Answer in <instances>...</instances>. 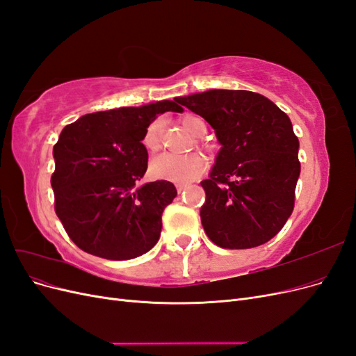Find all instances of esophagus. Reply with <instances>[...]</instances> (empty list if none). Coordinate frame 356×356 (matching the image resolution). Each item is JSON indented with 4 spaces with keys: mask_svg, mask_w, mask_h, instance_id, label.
Listing matches in <instances>:
<instances>
[{
    "mask_svg": "<svg viewBox=\"0 0 356 356\" xmlns=\"http://www.w3.org/2000/svg\"><path fill=\"white\" fill-rule=\"evenodd\" d=\"M186 188H188V184H177V191L182 193Z\"/></svg>",
    "mask_w": 356,
    "mask_h": 356,
    "instance_id": "1",
    "label": "esophagus"
}]
</instances>
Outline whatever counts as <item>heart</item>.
Here are the masks:
<instances>
[{
	"instance_id": "1",
	"label": "heart",
	"mask_w": 356,
	"mask_h": 356,
	"mask_svg": "<svg viewBox=\"0 0 356 356\" xmlns=\"http://www.w3.org/2000/svg\"><path fill=\"white\" fill-rule=\"evenodd\" d=\"M182 124L190 134L195 136H202L207 132V123L200 117L187 115L182 118ZM165 120L156 118L149 123L143 135V145L149 153H154L161 145V131H163ZM207 169V160L199 153H191L186 156L175 154H160L149 163V175L157 179H166L178 184H187V182L199 178L203 170Z\"/></svg>"
}]
</instances>
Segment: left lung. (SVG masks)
<instances>
[{
    "label": "left lung",
    "instance_id": "left-lung-1",
    "mask_svg": "<svg viewBox=\"0 0 356 356\" xmlns=\"http://www.w3.org/2000/svg\"><path fill=\"white\" fill-rule=\"evenodd\" d=\"M177 101L203 117L221 144L209 179L200 182L208 238L229 250L268 242L293 213L300 177V144L289 117L250 90L215 89Z\"/></svg>",
    "mask_w": 356,
    "mask_h": 356
}]
</instances>
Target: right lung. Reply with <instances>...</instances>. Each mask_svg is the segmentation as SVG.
I'll return each instance as SVG.
<instances>
[{"mask_svg":"<svg viewBox=\"0 0 356 356\" xmlns=\"http://www.w3.org/2000/svg\"><path fill=\"white\" fill-rule=\"evenodd\" d=\"M181 113L178 101L86 114L53 147L55 211L71 241L106 260H131L157 243L161 213L177 196L169 181L138 186L147 170L143 145L157 114Z\"/></svg>","mask_w":356,"mask_h":356,"instance_id":"right-lung-1","label":"right lung"}]
</instances>
